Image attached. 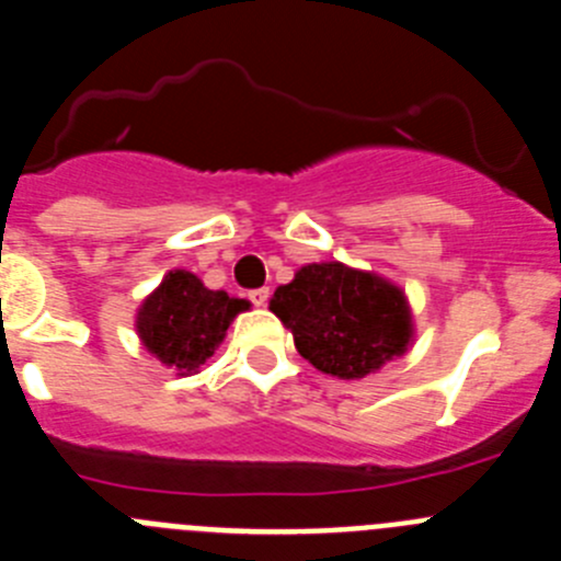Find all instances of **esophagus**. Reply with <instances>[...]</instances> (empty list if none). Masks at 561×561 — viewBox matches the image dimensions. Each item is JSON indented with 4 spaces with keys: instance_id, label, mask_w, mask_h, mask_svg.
Here are the masks:
<instances>
[{
    "instance_id": "1",
    "label": "esophagus",
    "mask_w": 561,
    "mask_h": 561,
    "mask_svg": "<svg viewBox=\"0 0 561 561\" xmlns=\"http://www.w3.org/2000/svg\"><path fill=\"white\" fill-rule=\"evenodd\" d=\"M250 300L257 306V309H261V306H266V300H270V289H266V286L264 289H252Z\"/></svg>"
}]
</instances>
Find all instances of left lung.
<instances>
[{"label":"left lung","mask_w":561,"mask_h":561,"mask_svg":"<svg viewBox=\"0 0 561 561\" xmlns=\"http://www.w3.org/2000/svg\"><path fill=\"white\" fill-rule=\"evenodd\" d=\"M295 348L336 379H365L413 348L408 295L376 272L340 261L306 264L270 300Z\"/></svg>","instance_id":"8db88e82"}]
</instances>
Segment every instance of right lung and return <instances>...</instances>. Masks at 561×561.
Masks as SVG:
<instances>
[{"mask_svg":"<svg viewBox=\"0 0 561 561\" xmlns=\"http://www.w3.org/2000/svg\"><path fill=\"white\" fill-rule=\"evenodd\" d=\"M247 309L250 300L207 289L187 270H171L140 304L134 329L148 354L180 376H191L199 374L225 342L232 320Z\"/></svg>","mask_w":561,"mask_h":561,"instance_id":"right-lung-1","label":"right lung"}]
</instances>
